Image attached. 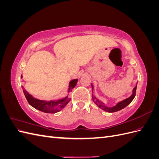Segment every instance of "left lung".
Listing matches in <instances>:
<instances>
[{
  "mask_svg": "<svg viewBox=\"0 0 159 159\" xmlns=\"http://www.w3.org/2000/svg\"><path fill=\"white\" fill-rule=\"evenodd\" d=\"M91 87H92V90H93V85L92 84H91ZM136 89H137V85L133 88V93H132V95L131 96H130L129 98L121 101V102H119L116 105H115V106H114L113 107H106L104 105V103L103 102H100L99 99H98L95 97H94L93 95L92 96V98H93V102L96 105H97L99 108L102 109L103 111H107V112H109V113H113V112L118 111H119V110H121L122 109L127 107L129 103H131V102L133 100L134 97H135Z\"/></svg>",
  "mask_w": 159,
  "mask_h": 159,
  "instance_id": "obj_1",
  "label": "left lung"
}]
</instances>
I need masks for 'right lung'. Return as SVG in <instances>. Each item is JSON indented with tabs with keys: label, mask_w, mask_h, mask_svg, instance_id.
I'll return each mask as SVG.
<instances>
[{
	"label": "right lung",
	"mask_w": 159,
	"mask_h": 159,
	"mask_svg": "<svg viewBox=\"0 0 159 159\" xmlns=\"http://www.w3.org/2000/svg\"><path fill=\"white\" fill-rule=\"evenodd\" d=\"M21 78H22V75H21ZM78 80V79H75L70 81L68 88V93H70L72 89L76 85ZM22 89L28 103H29L31 106H32L34 108L40 111L47 113H55L57 112H59L60 111H61L62 109L66 106V105L70 102V101L71 99V98L68 97V95H67L66 97L64 98L56 101L40 100L34 98L32 95L29 94V93L24 88L23 86Z\"/></svg>",
	"instance_id": "add662e5"
}]
</instances>
